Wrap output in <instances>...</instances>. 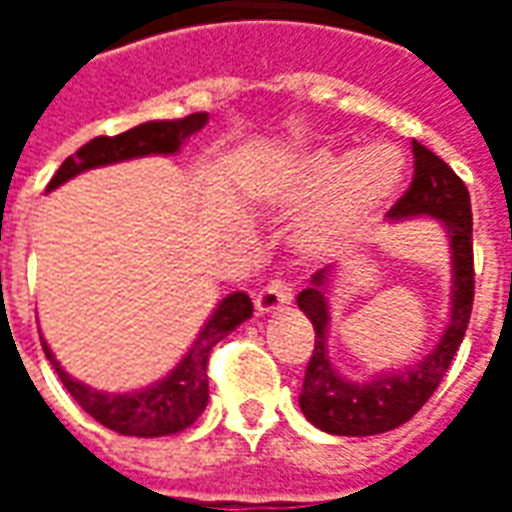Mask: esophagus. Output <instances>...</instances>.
Masks as SVG:
<instances>
[{
	"mask_svg": "<svg viewBox=\"0 0 512 512\" xmlns=\"http://www.w3.org/2000/svg\"><path fill=\"white\" fill-rule=\"evenodd\" d=\"M293 301V293L285 282H268L266 288L255 296V310L260 315H271V312H282Z\"/></svg>",
	"mask_w": 512,
	"mask_h": 512,
	"instance_id": "esophagus-1",
	"label": "esophagus"
}]
</instances>
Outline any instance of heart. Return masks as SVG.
Wrapping results in <instances>:
<instances>
[{
    "mask_svg": "<svg viewBox=\"0 0 512 512\" xmlns=\"http://www.w3.org/2000/svg\"><path fill=\"white\" fill-rule=\"evenodd\" d=\"M406 178V156L395 145L365 150H307L274 169L260 197L279 211H307L296 244L304 255L332 257L356 244Z\"/></svg>",
    "mask_w": 512,
    "mask_h": 512,
    "instance_id": "obj_1",
    "label": "heart"
}]
</instances>
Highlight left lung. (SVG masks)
Wrapping results in <instances>:
<instances>
[{"label":"left lung","instance_id":"1","mask_svg":"<svg viewBox=\"0 0 512 512\" xmlns=\"http://www.w3.org/2000/svg\"><path fill=\"white\" fill-rule=\"evenodd\" d=\"M411 150H414L411 189L395 202V208L386 213V219L389 222L419 219V216L439 219L450 241V318L439 343L414 365L384 370L367 381L345 378L332 365L329 340H326L329 323H332V307H329L334 293L332 268L326 266L315 271L310 288L299 293V310L310 318L315 329V351L304 373L299 406L315 428L326 430L332 436H378L408 422L436 392L469 326L474 301L469 191L433 150L419 145L417 139L411 142Z\"/></svg>","mask_w":512,"mask_h":512}]
</instances>
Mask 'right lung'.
Masks as SVG:
<instances>
[{
    "label": "right lung",
    "mask_w": 512,
    "mask_h": 512,
    "mask_svg": "<svg viewBox=\"0 0 512 512\" xmlns=\"http://www.w3.org/2000/svg\"><path fill=\"white\" fill-rule=\"evenodd\" d=\"M205 123H208V115L194 112L180 120H150V123L128 128L117 136H95L73 156L62 161V167L54 172V178L46 186V194L60 189L62 183H68L87 169L109 167V164L142 156H175L180 145L191 134L202 131ZM249 318H252V299L244 290L224 296L178 365L172 367L161 381L134 389V392H101V389L82 384L79 378L68 376L62 370L46 340H40V343H43L46 359L57 370L65 389L90 417L123 436L156 439V436L180 433L189 428L191 422H197V417L208 406V354L213 351V345Z\"/></svg>",
    "instance_id": "obj_1"
}]
</instances>
